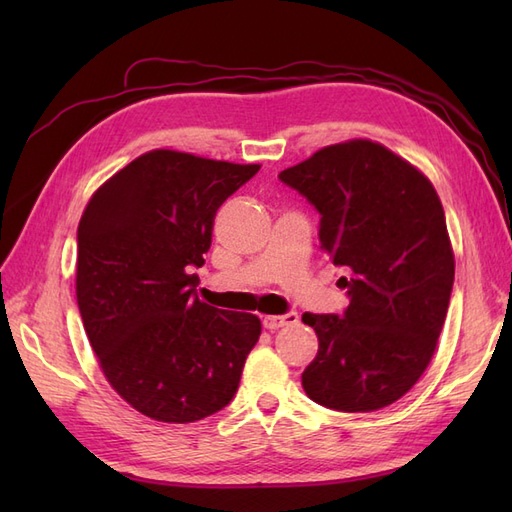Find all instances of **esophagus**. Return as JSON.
<instances>
[{
  "label": "esophagus",
  "instance_id": "34e87169",
  "mask_svg": "<svg viewBox=\"0 0 512 512\" xmlns=\"http://www.w3.org/2000/svg\"><path fill=\"white\" fill-rule=\"evenodd\" d=\"M299 322V314L297 312H288L282 316H265L262 318V324H265V329L275 331V329H282L288 327V324H297Z\"/></svg>",
  "mask_w": 512,
  "mask_h": 512
}]
</instances>
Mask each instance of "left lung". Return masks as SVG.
<instances>
[{"label":"left lung","instance_id":"1","mask_svg":"<svg viewBox=\"0 0 512 512\" xmlns=\"http://www.w3.org/2000/svg\"><path fill=\"white\" fill-rule=\"evenodd\" d=\"M280 181L320 213V247L350 297L344 314H303L318 335L303 389L339 412L391 406L423 376L451 301L440 198L421 170L363 138L316 151Z\"/></svg>","mask_w":512,"mask_h":512}]
</instances>
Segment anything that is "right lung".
Masks as SVG:
<instances>
[{
    "mask_svg": "<svg viewBox=\"0 0 512 512\" xmlns=\"http://www.w3.org/2000/svg\"><path fill=\"white\" fill-rule=\"evenodd\" d=\"M260 170L156 149L91 196L76 232V301L113 389L162 423L230 404L260 337L254 314L196 297L215 213Z\"/></svg>",
    "mask_w": 512,
    "mask_h": 512,
    "instance_id": "1",
    "label": "right lung"
}]
</instances>
